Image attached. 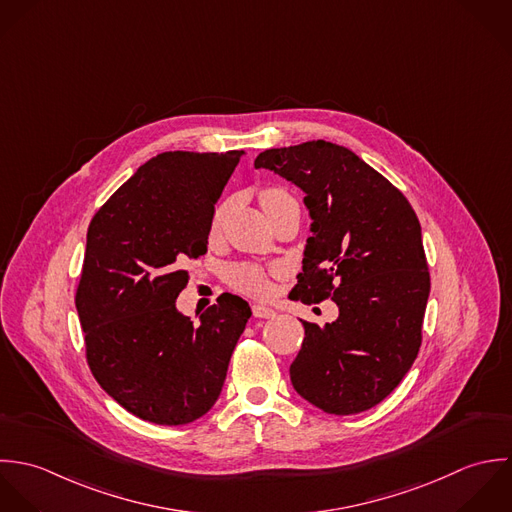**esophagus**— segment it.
Returning <instances> with one entry per match:
<instances>
[{
  "label": "esophagus",
  "mask_w": 512,
  "mask_h": 512,
  "mask_svg": "<svg viewBox=\"0 0 512 512\" xmlns=\"http://www.w3.org/2000/svg\"><path fill=\"white\" fill-rule=\"evenodd\" d=\"M277 312L273 308L265 307V305H255L253 307V316L255 318H273Z\"/></svg>",
  "instance_id": "34e87169"
}]
</instances>
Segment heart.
<instances>
[{
  "instance_id": "1",
  "label": "heart",
  "mask_w": 512,
  "mask_h": 512,
  "mask_svg": "<svg viewBox=\"0 0 512 512\" xmlns=\"http://www.w3.org/2000/svg\"><path fill=\"white\" fill-rule=\"evenodd\" d=\"M285 198H291L285 190H279V188H267L261 192V204L265 207V211L271 207V205L285 200ZM227 207L229 202H221V204L215 207L213 215H211V233H215L219 227H221V221L227 213ZM229 283L247 293V295H255V297H263L269 293V277L263 269L255 267V265H237L229 271Z\"/></svg>"
}]
</instances>
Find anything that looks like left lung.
Masks as SVG:
<instances>
[{
    "label": "left lung",
    "mask_w": 512,
    "mask_h": 512,
    "mask_svg": "<svg viewBox=\"0 0 512 512\" xmlns=\"http://www.w3.org/2000/svg\"><path fill=\"white\" fill-rule=\"evenodd\" d=\"M255 168L305 192L312 237L295 299L338 307L324 326L303 320L291 382L326 413L374 408L398 388L421 346L429 271L419 219L380 172L326 140L265 150Z\"/></svg>",
    "instance_id": "obj_1"
}]
</instances>
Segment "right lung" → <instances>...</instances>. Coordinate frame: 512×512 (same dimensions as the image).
Segmentation results:
<instances>
[{"label":"right lung","mask_w":512,"mask_h":512,"mask_svg":"<svg viewBox=\"0 0 512 512\" xmlns=\"http://www.w3.org/2000/svg\"><path fill=\"white\" fill-rule=\"evenodd\" d=\"M243 150L162 152L95 213L75 295L87 362L104 392L132 415L186 425L221 394L251 316L223 293L196 326L178 312L182 265L207 251L215 204Z\"/></svg>","instance_id":"obj_1"}]
</instances>
